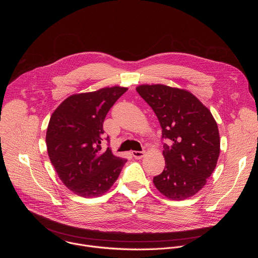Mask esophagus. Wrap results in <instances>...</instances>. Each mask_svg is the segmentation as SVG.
Returning <instances> with one entry per match:
<instances>
[{
	"label": "esophagus",
	"instance_id": "1",
	"mask_svg": "<svg viewBox=\"0 0 258 258\" xmlns=\"http://www.w3.org/2000/svg\"><path fill=\"white\" fill-rule=\"evenodd\" d=\"M132 155L136 158V159H141L142 157H144L145 152L144 151H133Z\"/></svg>",
	"mask_w": 258,
	"mask_h": 258
}]
</instances>
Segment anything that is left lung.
Wrapping results in <instances>:
<instances>
[{"mask_svg": "<svg viewBox=\"0 0 258 258\" xmlns=\"http://www.w3.org/2000/svg\"><path fill=\"white\" fill-rule=\"evenodd\" d=\"M139 95L155 112L162 128L165 167L154 176L157 190L171 200L200 191L219 156V134L209 110L190 92L164 85H143Z\"/></svg>", "mask_w": 258, "mask_h": 258, "instance_id": "left-lung-1", "label": "left lung"}]
</instances>
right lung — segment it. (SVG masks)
<instances>
[{
    "mask_svg": "<svg viewBox=\"0 0 258 258\" xmlns=\"http://www.w3.org/2000/svg\"><path fill=\"white\" fill-rule=\"evenodd\" d=\"M126 88H104L64 100L52 114L46 143L48 154L64 185L79 196L98 197L117 179L125 158L103 150V122ZM109 143V137L106 138Z\"/></svg>",
    "mask_w": 258,
    "mask_h": 258,
    "instance_id": "right-lung-1",
    "label": "right lung"
}]
</instances>
